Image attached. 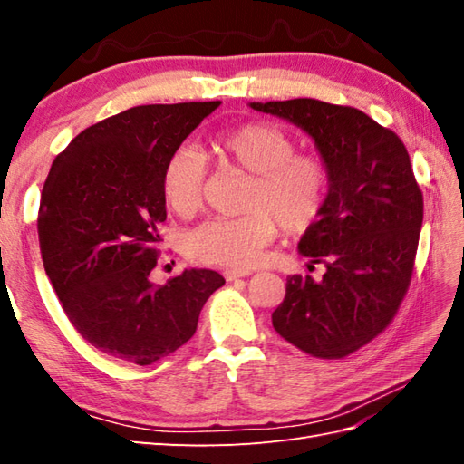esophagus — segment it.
Here are the masks:
<instances>
[{
	"label": "esophagus",
	"instance_id": "obj_1",
	"mask_svg": "<svg viewBox=\"0 0 464 464\" xmlns=\"http://www.w3.org/2000/svg\"><path fill=\"white\" fill-rule=\"evenodd\" d=\"M225 279L227 281H237L241 277H247V275H251V271H237V269H225Z\"/></svg>",
	"mask_w": 464,
	"mask_h": 464
}]
</instances>
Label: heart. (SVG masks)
<instances>
[{
  "instance_id": "b5f03b06",
  "label": "heart",
  "mask_w": 464,
  "mask_h": 464,
  "mask_svg": "<svg viewBox=\"0 0 464 464\" xmlns=\"http://www.w3.org/2000/svg\"><path fill=\"white\" fill-rule=\"evenodd\" d=\"M227 165L251 175L239 217H215L187 235L185 251L197 263L245 271L261 259L279 223L285 233H304L321 219L331 195V169L317 153L297 151L291 133L271 123H245L213 141ZM205 169L191 147L167 155L160 175L165 205L187 217L199 209Z\"/></svg>"
}]
</instances>
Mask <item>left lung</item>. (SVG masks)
I'll use <instances>...</instances> for the list:
<instances>
[{
	"label": "left lung",
	"instance_id": "obj_1",
	"mask_svg": "<svg viewBox=\"0 0 464 464\" xmlns=\"http://www.w3.org/2000/svg\"><path fill=\"white\" fill-rule=\"evenodd\" d=\"M251 107L307 131L331 169L329 203L299 241L327 271L287 277L273 327L311 357L343 359L389 327L411 285L422 193L407 147L354 107L307 97Z\"/></svg>",
	"mask_w": 464,
	"mask_h": 464
}]
</instances>
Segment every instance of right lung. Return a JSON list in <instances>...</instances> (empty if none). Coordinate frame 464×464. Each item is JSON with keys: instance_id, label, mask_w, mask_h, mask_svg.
Instances as JSON below:
<instances>
[{"instance_id": "add662e5", "label": "right lung", "mask_w": 464, "mask_h": 464, "mask_svg": "<svg viewBox=\"0 0 464 464\" xmlns=\"http://www.w3.org/2000/svg\"><path fill=\"white\" fill-rule=\"evenodd\" d=\"M219 103L131 107L83 130L49 169L37 215L45 273L77 333L117 361L145 367L179 349L225 285L211 269L150 281L167 219L163 161Z\"/></svg>"}]
</instances>
